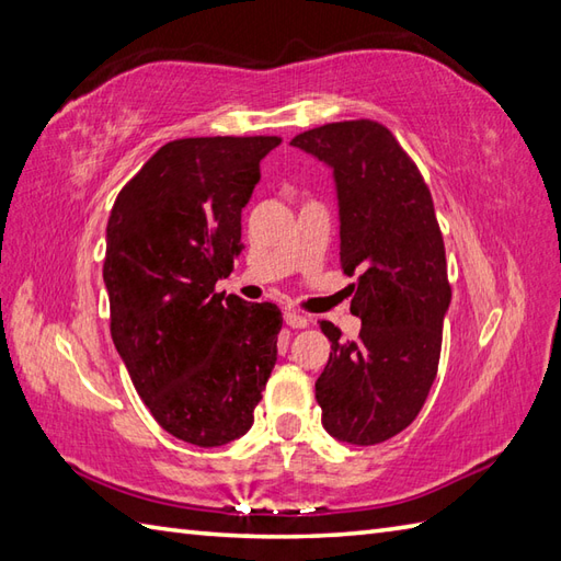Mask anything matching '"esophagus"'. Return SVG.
<instances>
[{"mask_svg": "<svg viewBox=\"0 0 561 561\" xmlns=\"http://www.w3.org/2000/svg\"><path fill=\"white\" fill-rule=\"evenodd\" d=\"M284 322L289 324V328H306V324H308V318H306V316H301V312H296V310H291V308H286V310H284Z\"/></svg>", "mask_w": 561, "mask_h": 561, "instance_id": "esophagus-1", "label": "esophagus"}]
</instances>
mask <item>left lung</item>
Listing matches in <instances>:
<instances>
[{
  "instance_id": "obj_1",
  "label": "left lung",
  "mask_w": 561,
  "mask_h": 561,
  "mask_svg": "<svg viewBox=\"0 0 561 561\" xmlns=\"http://www.w3.org/2000/svg\"><path fill=\"white\" fill-rule=\"evenodd\" d=\"M291 146L332 169L342 270L358 275L351 284L358 340L320 322L332 342L316 382L322 425L348 445H380L415 421L437 375L451 286L433 195L377 122L324 124Z\"/></svg>"
}]
</instances>
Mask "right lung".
<instances>
[{"label": "right lung", "mask_w": 561, "mask_h": 561, "mask_svg": "<svg viewBox=\"0 0 561 561\" xmlns=\"http://www.w3.org/2000/svg\"><path fill=\"white\" fill-rule=\"evenodd\" d=\"M277 136L181 138L119 191L102 277L110 330L152 419L195 447L245 435L277 363L282 310L217 294Z\"/></svg>", "instance_id": "right-lung-1"}]
</instances>
